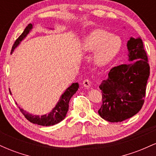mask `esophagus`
I'll list each match as a JSON object with an SVG mask.
<instances>
[{
    "instance_id": "obj_1",
    "label": "esophagus",
    "mask_w": 156,
    "mask_h": 156,
    "mask_svg": "<svg viewBox=\"0 0 156 156\" xmlns=\"http://www.w3.org/2000/svg\"><path fill=\"white\" fill-rule=\"evenodd\" d=\"M83 85L84 87H86V88H89L91 85V82L89 81V80L88 79H85L83 81Z\"/></svg>"
}]
</instances>
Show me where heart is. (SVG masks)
I'll return each mask as SVG.
<instances>
[{
    "label": "heart",
    "instance_id": "obj_1",
    "mask_svg": "<svg viewBox=\"0 0 156 156\" xmlns=\"http://www.w3.org/2000/svg\"><path fill=\"white\" fill-rule=\"evenodd\" d=\"M122 40L117 35H112L105 30L98 29L84 38L80 50L84 53L94 52L93 63L98 67H105L114 59L120 51Z\"/></svg>",
    "mask_w": 156,
    "mask_h": 156
}]
</instances>
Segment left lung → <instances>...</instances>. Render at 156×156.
I'll use <instances>...</instances> for the list:
<instances>
[{
    "instance_id": "obj_1",
    "label": "left lung",
    "mask_w": 156,
    "mask_h": 156,
    "mask_svg": "<svg viewBox=\"0 0 156 156\" xmlns=\"http://www.w3.org/2000/svg\"><path fill=\"white\" fill-rule=\"evenodd\" d=\"M127 48L129 63L113 67L99 87L103 103L98 114L110 122L129 119L144 104L150 66L141 37H130Z\"/></svg>"
}]
</instances>
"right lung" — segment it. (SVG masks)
<instances>
[{"mask_svg": "<svg viewBox=\"0 0 156 156\" xmlns=\"http://www.w3.org/2000/svg\"><path fill=\"white\" fill-rule=\"evenodd\" d=\"M34 24L28 25L26 29L23 32V34L19 37V38L15 41V44H14L13 47H12V53H13L15 49L20 44L24 39L29 34V33L33 29ZM52 29V28H50ZM79 88V84L78 83H73L69 86L68 88L64 91V92L62 95L60 96L59 100L57 102L56 105L55 107L51 111L49 114H45L43 115H34V114H30V113L27 112L23 108H20L19 107L20 112L23 113L25 117L30 121L31 122L34 124H37L39 125H42V126H51V125H54L55 124H58V122H62L64 118L66 117L68 109H69V100L72 98L73 94L78 91ZM11 93V91H10Z\"/></svg>", "mask_w": 156, "mask_h": 156, "instance_id": "add662e5", "label": "right lung"}]
</instances>
